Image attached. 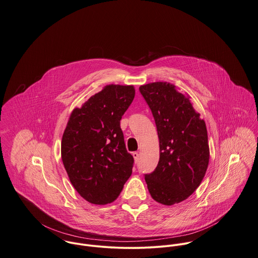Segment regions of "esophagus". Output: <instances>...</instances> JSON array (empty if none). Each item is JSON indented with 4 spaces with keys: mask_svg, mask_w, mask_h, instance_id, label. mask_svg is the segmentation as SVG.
<instances>
[{
    "mask_svg": "<svg viewBox=\"0 0 258 258\" xmlns=\"http://www.w3.org/2000/svg\"><path fill=\"white\" fill-rule=\"evenodd\" d=\"M133 156H134V158H135V160H136V162L139 160V157H140V154H139V152L138 151H135V152H133Z\"/></svg>",
    "mask_w": 258,
    "mask_h": 258,
    "instance_id": "1",
    "label": "esophagus"
}]
</instances>
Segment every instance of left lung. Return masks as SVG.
<instances>
[{
    "label": "left lung",
    "mask_w": 258,
    "mask_h": 258,
    "mask_svg": "<svg viewBox=\"0 0 258 258\" xmlns=\"http://www.w3.org/2000/svg\"><path fill=\"white\" fill-rule=\"evenodd\" d=\"M159 138V161L144 174L151 197L170 206L192 195L206 174L210 151L206 123L189 97L167 82L140 87Z\"/></svg>",
    "instance_id": "left-lung-1"
}]
</instances>
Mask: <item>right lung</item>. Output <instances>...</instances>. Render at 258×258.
Wrapping results in <instances>:
<instances>
[{
  "mask_svg": "<svg viewBox=\"0 0 258 258\" xmlns=\"http://www.w3.org/2000/svg\"><path fill=\"white\" fill-rule=\"evenodd\" d=\"M134 86L107 85L73 110L61 142V157L71 184L85 200L106 205L131 177L120 119L135 98Z\"/></svg>",
  "mask_w": 258,
  "mask_h": 258,
  "instance_id": "right-lung-1",
  "label": "right lung"
}]
</instances>
